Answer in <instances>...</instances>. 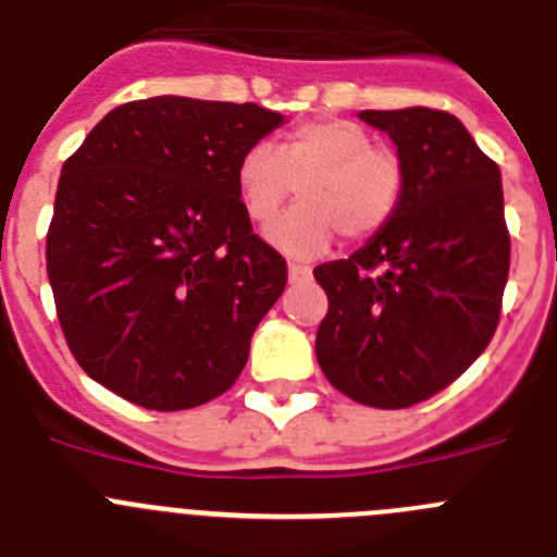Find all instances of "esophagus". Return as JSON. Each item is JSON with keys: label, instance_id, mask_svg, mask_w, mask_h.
I'll return each instance as SVG.
<instances>
[{"label": "esophagus", "instance_id": "esophagus-1", "mask_svg": "<svg viewBox=\"0 0 557 557\" xmlns=\"http://www.w3.org/2000/svg\"><path fill=\"white\" fill-rule=\"evenodd\" d=\"M310 267H302V263H288V283H302V280L310 277Z\"/></svg>", "mask_w": 557, "mask_h": 557}]
</instances>
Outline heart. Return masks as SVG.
Masks as SVG:
<instances>
[{"instance_id": "obj_1", "label": "heart", "mask_w": 557, "mask_h": 557, "mask_svg": "<svg viewBox=\"0 0 557 557\" xmlns=\"http://www.w3.org/2000/svg\"><path fill=\"white\" fill-rule=\"evenodd\" d=\"M294 210L267 227V242L288 258H319L335 235L366 242L377 235L403 199L397 154L377 149L349 119H315L294 127L283 149L252 144L238 160L235 185L252 222H269L294 194Z\"/></svg>"}]
</instances>
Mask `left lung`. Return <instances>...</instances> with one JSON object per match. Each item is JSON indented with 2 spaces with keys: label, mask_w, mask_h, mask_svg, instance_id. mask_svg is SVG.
I'll use <instances>...</instances> for the list:
<instances>
[{
  "label": "left lung",
  "mask_w": 557,
  "mask_h": 557,
  "mask_svg": "<svg viewBox=\"0 0 557 557\" xmlns=\"http://www.w3.org/2000/svg\"><path fill=\"white\" fill-rule=\"evenodd\" d=\"M397 147L403 199L358 252L313 269L327 294L315 333L324 377L372 408H410L480 358L508 283L499 166L453 113L360 110Z\"/></svg>",
  "instance_id": "1"
}]
</instances>
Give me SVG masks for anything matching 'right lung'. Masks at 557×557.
<instances>
[{
  "label": "right lung",
  "mask_w": 557,
  "mask_h": 557,
  "mask_svg": "<svg viewBox=\"0 0 557 557\" xmlns=\"http://www.w3.org/2000/svg\"><path fill=\"white\" fill-rule=\"evenodd\" d=\"M283 122L252 102L138 99L63 163L47 272L88 377L149 410L197 408L235 383L285 288L235 169Z\"/></svg>",
  "instance_id": "1"
}]
</instances>
